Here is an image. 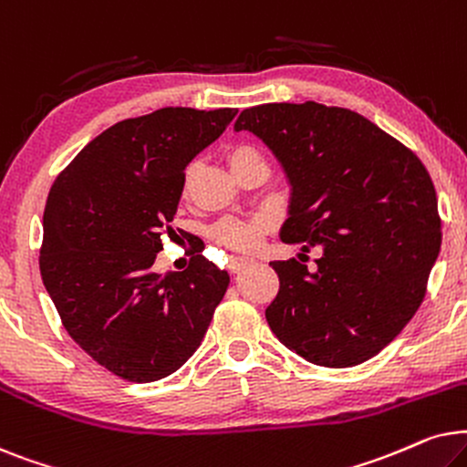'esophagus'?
Returning a JSON list of instances; mask_svg holds the SVG:
<instances>
[{
  "mask_svg": "<svg viewBox=\"0 0 467 467\" xmlns=\"http://www.w3.org/2000/svg\"><path fill=\"white\" fill-rule=\"evenodd\" d=\"M250 265H254V260H250V258H230L228 269H230V273H239V271L247 269Z\"/></svg>",
  "mask_w": 467,
  "mask_h": 467,
  "instance_id": "esophagus-1",
  "label": "esophagus"
}]
</instances>
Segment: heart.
I'll return each instance as SVG.
<instances>
[{
    "mask_svg": "<svg viewBox=\"0 0 467 467\" xmlns=\"http://www.w3.org/2000/svg\"><path fill=\"white\" fill-rule=\"evenodd\" d=\"M247 160H260V155L250 147H237L228 155V161L233 169ZM266 228H269V217L266 215H254L250 220H223L213 228L211 237L217 244L230 247V250L247 252L258 245V241Z\"/></svg>",
    "mask_w": 467,
    "mask_h": 467,
    "instance_id": "obj_1",
    "label": "heart"
}]
</instances>
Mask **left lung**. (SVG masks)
Segmentation results:
<instances>
[{"label": "left lung", "mask_w": 467, "mask_h": 467, "mask_svg": "<svg viewBox=\"0 0 467 467\" xmlns=\"http://www.w3.org/2000/svg\"><path fill=\"white\" fill-rule=\"evenodd\" d=\"M234 130L256 134L290 183L279 237L318 247L316 271L273 260L266 307L275 337L309 363L354 368L412 320L442 244L438 198L422 161L354 110L306 104L245 109Z\"/></svg>", "instance_id": "8db88e82"}]
</instances>
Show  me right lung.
Returning <instances> with one entry per match:
<instances>
[{
    "label": "right lung",
    "instance_id": "right-lung-1",
    "mask_svg": "<svg viewBox=\"0 0 467 467\" xmlns=\"http://www.w3.org/2000/svg\"><path fill=\"white\" fill-rule=\"evenodd\" d=\"M237 109L169 107L96 136L55 179L45 207L40 275L67 335L130 382L171 376L207 333L230 277L194 256L153 273L172 233L185 166Z\"/></svg>",
    "mask_w": 467,
    "mask_h": 467
}]
</instances>
